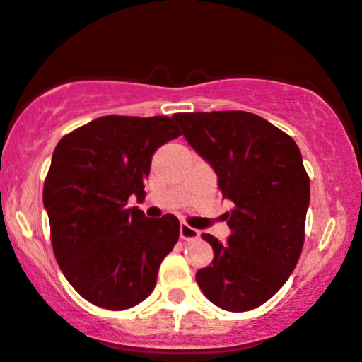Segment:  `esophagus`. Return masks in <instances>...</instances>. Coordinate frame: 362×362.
<instances>
[{
  "instance_id": "esophagus-1",
  "label": "esophagus",
  "mask_w": 362,
  "mask_h": 362,
  "mask_svg": "<svg viewBox=\"0 0 362 362\" xmlns=\"http://www.w3.org/2000/svg\"><path fill=\"white\" fill-rule=\"evenodd\" d=\"M200 232L197 230V228L190 227L189 223H180V239L184 240H194V239H199Z\"/></svg>"
}]
</instances>
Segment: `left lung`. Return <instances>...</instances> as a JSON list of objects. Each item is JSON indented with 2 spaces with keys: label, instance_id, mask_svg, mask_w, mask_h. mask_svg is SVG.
Wrapping results in <instances>:
<instances>
[{
  "label": "left lung",
  "instance_id": "8db88e82",
  "mask_svg": "<svg viewBox=\"0 0 362 362\" xmlns=\"http://www.w3.org/2000/svg\"><path fill=\"white\" fill-rule=\"evenodd\" d=\"M189 145L217 173L232 234H202L214 260L197 284L215 305L244 313L267 303L296 269L304 245L310 187L299 147L249 112L175 113Z\"/></svg>",
  "mask_w": 362,
  "mask_h": 362
}]
</instances>
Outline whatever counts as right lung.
I'll return each mask as SVG.
<instances>
[{"instance_id":"add662e5","label":"right lung","mask_w":362,"mask_h":362,"mask_svg":"<svg viewBox=\"0 0 362 362\" xmlns=\"http://www.w3.org/2000/svg\"><path fill=\"white\" fill-rule=\"evenodd\" d=\"M168 117L108 115L58 141L43 187L54 257L88 303L130 309L152 294L180 234L175 215L147 218L141 202L155 150L180 136Z\"/></svg>"}]
</instances>
